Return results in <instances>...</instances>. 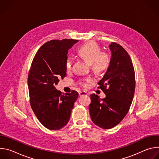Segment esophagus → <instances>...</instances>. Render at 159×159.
<instances>
[{
  "label": "esophagus",
  "mask_w": 159,
  "mask_h": 159,
  "mask_svg": "<svg viewBox=\"0 0 159 159\" xmlns=\"http://www.w3.org/2000/svg\"><path fill=\"white\" fill-rule=\"evenodd\" d=\"M79 96H87V93L82 91V92H79Z\"/></svg>",
  "instance_id": "esophagus-1"
}]
</instances>
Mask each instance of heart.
I'll list each match as a JSON object with an SVG mask.
<instances>
[{"label":"heart","instance_id":"heart-1","mask_svg":"<svg viewBox=\"0 0 159 159\" xmlns=\"http://www.w3.org/2000/svg\"><path fill=\"white\" fill-rule=\"evenodd\" d=\"M79 56L90 64L93 71L97 74L104 72L109 65L111 58L109 55L106 52H101V48L95 42H89L81 46L78 50ZM73 60L71 57H68L65 68L66 71L72 69ZM90 78L79 81V84L83 87H87L88 83L91 82Z\"/></svg>","mask_w":159,"mask_h":159}]
</instances>
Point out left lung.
Wrapping results in <instances>:
<instances>
[{
	"mask_svg": "<svg viewBox=\"0 0 159 159\" xmlns=\"http://www.w3.org/2000/svg\"><path fill=\"white\" fill-rule=\"evenodd\" d=\"M112 53L106 73L98 84L104 99L90 95V116L93 122L103 129H111L118 125L128 113L134 93L135 74L131 58L120 44L109 45Z\"/></svg>",
	"mask_w": 159,
	"mask_h": 159,
	"instance_id": "8db88e82",
	"label": "left lung"
}]
</instances>
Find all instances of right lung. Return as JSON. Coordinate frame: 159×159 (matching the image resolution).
<instances>
[{"mask_svg": "<svg viewBox=\"0 0 159 159\" xmlns=\"http://www.w3.org/2000/svg\"><path fill=\"white\" fill-rule=\"evenodd\" d=\"M79 40H50L36 52L28 74L31 107L39 122L51 130H58L69 122L74 102L79 96L75 90L61 94L55 85L66 75L68 51Z\"/></svg>", "mask_w": 159, "mask_h": 159, "instance_id": "right-lung-1", "label": "right lung"}]
</instances>
